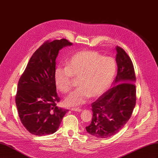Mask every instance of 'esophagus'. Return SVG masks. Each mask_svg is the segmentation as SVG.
<instances>
[{
    "mask_svg": "<svg viewBox=\"0 0 158 158\" xmlns=\"http://www.w3.org/2000/svg\"><path fill=\"white\" fill-rule=\"evenodd\" d=\"M71 111H77V112H80L82 111V109L80 108H72Z\"/></svg>",
    "mask_w": 158,
    "mask_h": 158,
    "instance_id": "34e87169",
    "label": "esophagus"
}]
</instances>
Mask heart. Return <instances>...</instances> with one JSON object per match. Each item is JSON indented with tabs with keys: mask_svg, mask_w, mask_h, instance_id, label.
Returning a JSON list of instances; mask_svg holds the SVG:
<instances>
[{
	"mask_svg": "<svg viewBox=\"0 0 158 158\" xmlns=\"http://www.w3.org/2000/svg\"><path fill=\"white\" fill-rule=\"evenodd\" d=\"M117 70L114 60L103 56L98 51L82 50L76 52L66 66H57L54 73L56 86L60 92L68 93L73 88V77L79 87L64 100L66 106L84 104L91 97L96 98L106 92Z\"/></svg>",
	"mask_w": 158,
	"mask_h": 158,
	"instance_id": "b5f03b06",
	"label": "heart"
}]
</instances>
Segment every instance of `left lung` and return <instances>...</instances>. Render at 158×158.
I'll return each instance as SVG.
<instances>
[{
  "label": "left lung",
  "mask_w": 158,
  "mask_h": 158,
  "mask_svg": "<svg viewBox=\"0 0 158 158\" xmlns=\"http://www.w3.org/2000/svg\"><path fill=\"white\" fill-rule=\"evenodd\" d=\"M116 51V84L92 103V120L85 127L91 135L99 138L111 137L120 131L132 116L136 105V76L132 62L121 47L117 46Z\"/></svg>",
  "instance_id": "1"
}]
</instances>
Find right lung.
<instances>
[{
  "mask_svg": "<svg viewBox=\"0 0 158 158\" xmlns=\"http://www.w3.org/2000/svg\"><path fill=\"white\" fill-rule=\"evenodd\" d=\"M71 45L66 39L45 41L32 55L19 80L15 97L18 113L22 125L32 135L55 132L69 111L56 106L60 99L54 73L59 50Z\"/></svg>",
  "mask_w": 158,
  "mask_h": 158,
  "instance_id": "1",
  "label": "right lung"
}]
</instances>
